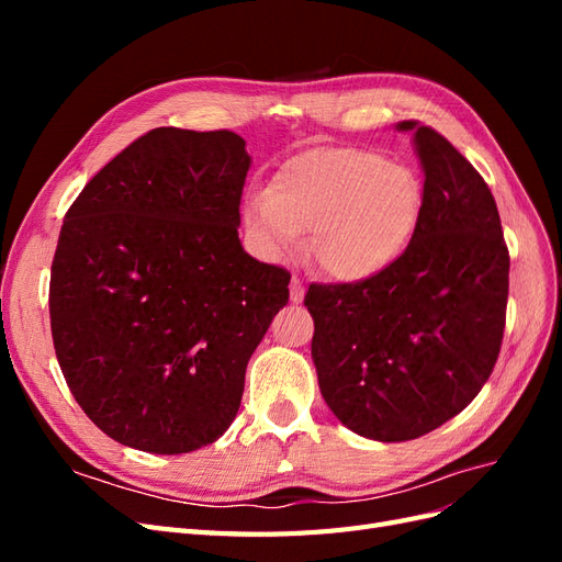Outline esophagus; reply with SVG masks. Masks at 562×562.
I'll use <instances>...</instances> for the list:
<instances>
[{
  "label": "esophagus",
  "mask_w": 562,
  "mask_h": 562,
  "mask_svg": "<svg viewBox=\"0 0 562 562\" xmlns=\"http://www.w3.org/2000/svg\"><path fill=\"white\" fill-rule=\"evenodd\" d=\"M304 300V283L295 277L293 281H291V302L293 304H300Z\"/></svg>",
  "instance_id": "esophagus-1"
}]
</instances>
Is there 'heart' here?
I'll use <instances>...</instances> for the list:
<instances>
[{
	"label": "heart",
	"mask_w": 562,
	"mask_h": 562,
	"mask_svg": "<svg viewBox=\"0 0 562 562\" xmlns=\"http://www.w3.org/2000/svg\"><path fill=\"white\" fill-rule=\"evenodd\" d=\"M422 211L424 187L413 168L363 147H323L288 161L271 190L250 194L244 220L265 258H291L310 234L323 274L361 283L401 258Z\"/></svg>",
	"instance_id": "obj_1"
}]
</instances>
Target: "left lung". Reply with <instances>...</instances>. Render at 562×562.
<instances>
[{
	"instance_id": "1",
	"label": "left lung",
	"mask_w": 562,
	"mask_h": 562,
	"mask_svg": "<svg viewBox=\"0 0 562 562\" xmlns=\"http://www.w3.org/2000/svg\"><path fill=\"white\" fill-rule=\"evenodd\" d=\"M413 131L424 211L380 277L312 283V359L321 394L353 434L401 443L438 429L479 396L497 363L508 248L481 173L431 126Z\"/></svg>"
}]
</instances>
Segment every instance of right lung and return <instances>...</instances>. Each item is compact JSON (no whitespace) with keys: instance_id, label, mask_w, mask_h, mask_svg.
Segmentation results:
<instances>
[{"instance_id":"obj_1","label":"right lung","mask_w":562,"mask_h":562,"mask_svg":"<svg viewBox=\"0 0 562 562\" xmlns=\"http://www.w3.org/2000/svg\"><path fill=\"white\" fill-rule=\"evenodd\" d=\"M250 157L232 131L155 128L83 187L50 265V335L116 443L182 454L223 436L291 274L239 241Z\"/></svg>"}]
</instances>
